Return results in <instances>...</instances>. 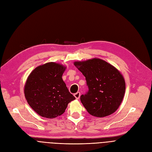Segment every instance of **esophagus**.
Wrapping results in <instances>:
<instances>
[{
    "label": "esophagus",
    "mask_w": 152,
    "mask_h": 152,
    "mask_svg": "<svg viewBox=\"0 0 152 152\" xmlns=\"http://www.w3.org/2000/svg\"><path fill=\"white\" fill-rule=\"evenodd\" d=\"M80 95H81L80 92H77V93H76V94H74V96H75L76 99H79L80 97Z\"/></svg>",
    "instance_id": "obj_1"
}]
</instances>
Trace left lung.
<instances>
[{"instance_id": "obj_1", "label": "left lung", "mask_w": 152, "mask_h": 152, "mask_svg": "<svg viewBox=\"0 0 152 152\" xmlns=\"http://www.w3.org/2000/svg\"><path fill=\"white\" fill-rule=\"evenodd\" d=\"M74 65L85 76L88 91L80 97L88 112L103 117L113 114L124 98L126 83L115 67L100 58L77 61Z\"/></svg>"}]
</instances>
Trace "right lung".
I'll return each instance as SVG.
<instances>
[{
    "label": "right lung",
    "instance_id": "1",
    "mask_svg": "<svg viewBox=\"0 0 152 152\" xmlns=\"http://www.w3.org/2000/svg\"><path fill=\"white\" fill-rule=\"evenodd\" d=\"M66 68L48 62L36 67L27 78L24 96L33 110L43 117L52 119L62 115L68 104L75 100L62 78Z\"/></svg>",
    "mask_w": 152,
    "mask_h": 152
}]
</instances>
